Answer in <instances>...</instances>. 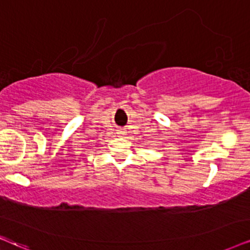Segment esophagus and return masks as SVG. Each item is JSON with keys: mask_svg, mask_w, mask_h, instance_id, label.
Returning a JSON list of instances; mask_svg holds the SVG:
<instances>
[{"mask_svg": "<svg viewBox=\"0 0 250 250\" xmlns=\"http://www.w3.org/2000/svg\"><path fill=\"white\" fill-rule=\"evenodd\" d=\"M118 134L119 135H123V134H125V132H123L122 130H118Z\"/></svg>", "mask_w": 250, "mask_h": 250, "instance_id": "1", "label": "esophagus"}]
</instances>
